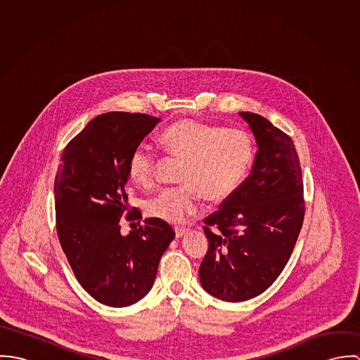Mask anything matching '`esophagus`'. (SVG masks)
Listing matches in <instances>:
<instances>
[{
  "mask_svg": "<svg viewBox=\"0 0 360 360\" xmlns=\"http://www.w3.org/2000/svg\"><path fill=\"white\" fill-rule=\"evenodd\" d=\"M174 231H176V237L180 238V237H183V236H186L188 233V229H186V227H176Z\"/></svg>",
  "mask_w": 360,
  "mask_h": 360,
  "instance_id": "34e87169",
  "label": "esophagus"
}]
</instances>
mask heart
<instances>
[{
  "mask_svg": "<svg viewBox=\"0 0 360 360\" xmlns=\"http://www.w3.org/2000/svg\"><path fill=\"white\" fill-rule=\"evenodd\" d=\"M160 146L174 158L183 159L177 187L162 190L147 204L150 216L184 223L201 209V198L223 201L231 197L247 177L254 162L251 136L238 129H223L198 120H180L160 136ZM158 158L146 146L134 147L127 160L129 177L141 187L155 180Z\"/></svg>",
  "mask_w": 360,
  "mask_h": 360,
  "instance_id": "heart-1",
  "label": "heart"
}]
</instances>
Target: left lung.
Returning a JSON list of instances; mask_svg holds the SVG:
<instances>
[{
  "label": "left lung",
  "instance_id": "obj_1",
  "mask_svg": "<svg viewBox=\"0 0 360 360\" xmlns=\"http://www.w3.org/2000/svg\"><path fill=\"white\" fill-rule=\"evenodd\" d=\"M257 153L251 174L205 219L207 252L200 280L207 294L243 302L266 291L280 276L298 240L304 183L291 137L266 117L240 112Z\"/></svg>",
  "mask_w": 360,
  "mask_h": 360
}]
</instances>
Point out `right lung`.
<instances>
[{
  "label": "right lung",
  "instance_id": "1",
  "mask_svg": "<svg viewBox=\"0 0 360 360\" xmlns=\"http://www.w3.org/2000/svg\"><path fill=\"white\" fill-rule=\"evenodd\" d=\"M159 122L129 112L94 117L65 147L55 176L60 247L80 285L106 307H130L150 292L160 257L176 236L156 217L127 236L119 224L130 209L129 156Z\"/></svg>",
  "mask_w": 360,
  "mask_h": 360
}]
</instances>
